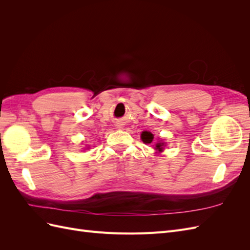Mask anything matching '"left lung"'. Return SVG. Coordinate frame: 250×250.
<instances>
[{
	"label": "left lung",
	"mask_w": 250,
	"mask_h": 250,
	"mask_svg": "<svg viewBox=\"0 0 250 250\" xmlns=\"http://www.w3.org/2000/svg\"><path fill=\"white\" fill-rule=\"evenodd\" d=\"M153 138H154V135L151 133V132H149V131H144V132H142V134H141V139H142V141L145 143V144H151L152 143V141H153ZM166 146V144L161 140L160 142H157L156 144H155V147H154V149L157 151L158 153L160 152H162V151L164 150V147ZM156 152V153H157Z\"/></svg>",
	"instance_id": "obj_1"
}]
</instances>
